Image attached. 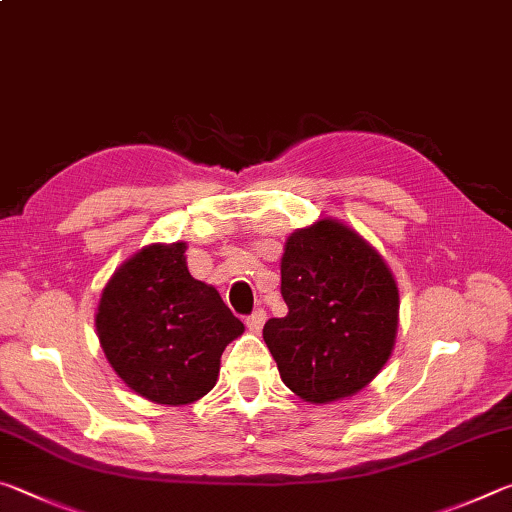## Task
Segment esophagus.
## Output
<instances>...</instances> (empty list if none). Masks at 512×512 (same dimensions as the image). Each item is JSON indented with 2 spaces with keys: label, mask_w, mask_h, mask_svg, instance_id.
Masks as SVG:
<instances>
[{
  "label": "esophagus",
  "mask_w": 512,
  "mask_h": 512,
  "mask_svg": "<svg viewBox=\"0 0 512 512\" xmlns=\"http://www.w3.org/2000/svg\"><path fill=\"white\" fill-rule=\"evenodd\" d=\"M264 323H266V311L264 309H255L253 314H250L248 318H246V325H248V329L250 332H259V329L264 327Z\"/></svg>",
  "instance_id": "esophagus-1"
}]
</instances>
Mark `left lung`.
I'll use <instances>...</instances> for the list:
<instances>
[{
  "mask_svg": "<svg viewBox=\"0 0 512 512\" xmlns=\"http://www.w3.org/2000/svg\"><path fill=\"white\" fill-rule=\"evenodd\" d=\"M287 316L268 318L264 341L293 393L311 404L354 395L391 357L400 293L384 259L357 232L323 219L287 239Z\"/></svg>",
  "mask_w": 512,
  "mask_h": 512,
  "instance_id": "8db88e82",
  "label": "left lung"
}]
</instances>
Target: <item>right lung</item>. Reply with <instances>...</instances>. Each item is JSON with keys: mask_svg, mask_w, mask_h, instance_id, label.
I'll return each instance as SVG.
<instances>
[{"mask_svg": "<svg viewBox=\"0 0 512 512\" xmlns=\"http://www.w3.org/2000/svg\"><path fill=\"white\" fill-rule=\"evenodd\" d=\"M185 250L183 241L142 248L112 275L97 311L101 348L124 384L171 406L212 391L225 345L244 332L219 291L189 275Z\"/></svg>", "mask_w": 512, "mask_h": 512, "instance_id": "1", "label": "right lung"}]
</instances>
